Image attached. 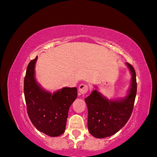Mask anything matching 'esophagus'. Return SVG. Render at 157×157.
Here are the masks:
<instances>
[{"label":"esophagus","instance_id":"esophagus-1","mask_svg":"<svg viewBox=\"0 0 157 157\" xmlns=\"http://www.w3.org/2000/svg\"><path fill=\"white\" fill-rule=\"evenodd\" d=\"M89 90V86L87 84H82L79 86V89H78V91L79 94H85Z\"/></svg>","mask_w":157,"mask_h":157}]
</instances>
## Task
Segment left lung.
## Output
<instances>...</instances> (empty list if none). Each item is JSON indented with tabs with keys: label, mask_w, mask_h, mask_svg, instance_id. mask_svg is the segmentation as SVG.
Returning a JSON list of instances; mask_svg holds the SVG:
<instances>
[{
	"label": "left lung",
	"mask_w": 157,
	"mask_h": 157,
	"mask_svg": "<svg viewBox=\"0 0 157 157\" xmlns=\"http://www.w3.org/2000/svg\"><path fill=\"white\" fill-rule=\"evenodd\" d=\"M132 75L131 84L124 98L108 99L95 86L89 96L84 99L88 108V129L92 136L104 139L118 132L131 116L136 95V79L134 68L126 63Z\"/></svg>",
	"instance_id": "obj_1"
}]
</instances>
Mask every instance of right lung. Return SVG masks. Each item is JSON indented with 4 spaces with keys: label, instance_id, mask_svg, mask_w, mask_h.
I'll return each instance as SVG.
<instances>
[{
    "label": "right lung",
    "instance_id": "add662e5",
    "mask_svg": "<svg viewBox=\"0 0 157 157\" xmlns=\"http://www.w3.org/2000/svg\"><path fill=\"white\" fill-rule=\"evenodd\" d=\"M37 57L30 61L24 79V95L28 113L34 126L52 137L65 132L68 109L78 96L75 87H63L55 92L44 89L36 82Z\"/></svg>",
    "mask_w": 157,
    "mask_h": 157
}]
</instances>
